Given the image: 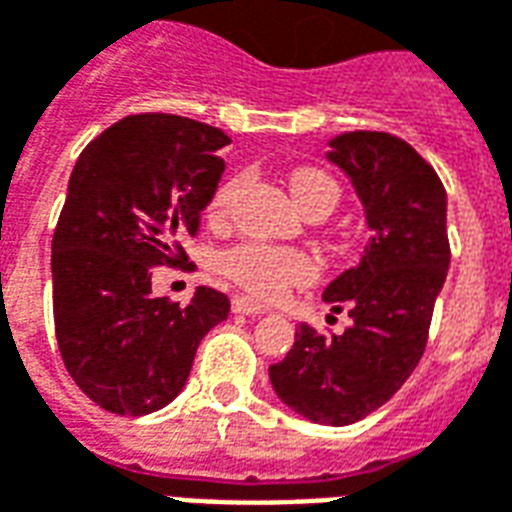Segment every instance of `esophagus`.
<instances>
[{
    "mask_svg": "<svg viewBox=\"0 0 512 512\" xmlns=\"http://www.w3.org/2000/svg\"><path fill=\"white\" fill-rule=\"evenodd\" d=\"M233 312L236 314H266V306L255 304V301H249V298H244V295H236L233 298Z\"/></svg>",
    "mask_w": 512,
    "mask_h": 512,
    "instance_id": "obj_1",
    "label": "esophagus"
}]
</instances>
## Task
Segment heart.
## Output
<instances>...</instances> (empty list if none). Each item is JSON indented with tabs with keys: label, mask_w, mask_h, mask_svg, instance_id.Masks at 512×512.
I'll list each match as a JSON object with an SVG mask.
<instances>
[{
	"label": "heart",
	"mask_w": 512,
	"mask_h": 512,
	"mask_svg": "<svg viewBox=\"0 0 512 512\" xmlns=\"http://www.w3.org/2000/svg\"><path fill=\"white\" fill-rule=\"evenodd\" d=\"M241 179L230 176L217 187L214 198H211V214L214 217H225L227 208L233 203V195L238 192ZM290 192L298 206L309 211H325L331 214L342 189L339 184L317 168H301L290 176ZM222 271H225L238 287H244L246 293L263 298V301H274L285 293L290 285H301L306 279H312L314 266L312 260L298 252V249H282V246L260 244V241H246L233 249H227L222 255Z\"/></svg>",
	"instance_id": "1"
}]
</instances>
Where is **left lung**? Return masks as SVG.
I'll return each mask as SVG.
<instances>
[{
  "instance_id": "8db88e82",
  "label": "left lung",
  "mask_w": 512,
  "mask_h": 512,
  "mask_svg": "<svg viewBox=\"0 0 512 512\" xmlns=\"http://www.w3.org/2000/svg\"><path fill=\"white\" fill-rule=\"evenodd\" d=\"M328 160L350 176L372 230L361 263L323 293L352 325L344 333L298 325L293 350L268 374L290 410L350 426L380 410L423 358L450 266L448 195L429 162L388 132H344Z\"/></svg>"
}]
</instances>
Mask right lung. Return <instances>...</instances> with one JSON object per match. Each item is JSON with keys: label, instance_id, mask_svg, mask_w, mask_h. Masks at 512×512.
<instances>
[{"label": "right lung", "instance_id": "1", "mask_svg": "<svg viewBox=\"0 0 512 512\" xmlns=\"http://www.w3.org/2000/svg\"><path fill=\"white\" fill-rule=\"evenodd\" d=\"M225 132L173 113H138L81 151L51 244L56 342L94 404L149 415L179 396L200 339L230 301L198 287L187 306L151 295V268L187 266L179 244L225 173Z\"/></svg>", "mask_w": 512, "mask_h": 512}]
</instances>
